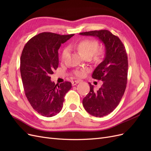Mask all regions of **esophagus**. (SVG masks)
Listing matches in <instances>:
<instances>
[{
    "mask_svg": "<svg viewBox=\"0 0 151 151\" xmlns=\"http://www.w3.org/2000/svg\"><path fill=\"white\" fill-rule=\"evenodd\" d=\"M80 82H81V81H74L72 82V86H75L78 83H79Z\"/></svg>",
    "mask_w": 151,
    "mask_h": 151,
    "instance_id": "obj_1",
    "label": "esophagus"
}]
</instances>
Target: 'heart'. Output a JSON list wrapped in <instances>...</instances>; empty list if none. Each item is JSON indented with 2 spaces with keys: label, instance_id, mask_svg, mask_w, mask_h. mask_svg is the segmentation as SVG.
Wrapping results in <instances>:
<instances>
[{
  "label": "heart",
  "instance_id": "b5f03b06",
  "mask_svg": "<svg viewBox=\"0 0 151 151\" xmlns=\"http://www.w3.org/2000/svg\"><path fill=\"white\" fill-rule=\"evenodd\" d=\"M98 48V43L96 40L86 39L81 41V42L77 45L76 48L79 50V52L83 55L84 57H91L96 51ZM68 52V48H65L63 50L62 53V58L64 59ZM74 74L79 77H83L85 74V70H77L74 71Z\"/></svg>",
  "mask_w": 151,
  "mask_h": 151
}]
</instances>
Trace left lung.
Instances as JSON below:
<instances>
[{"instance_id": "8db88e82", "label": "left lung", "mask_w": 151, "mask_h": 151, "mask_svg": "<svg viewBox=\"0 0 151 151\" xmlns=\"http://www.w3.org/2000/svg\"><path fill=\"white\" fill-rule=\"evenodd\" d=\"M98 38L104 45L105 57L95 68L92 77L103 82L98 91L89 83V93L83 100L87 112L96 117L108 115L116 108L124 94L127 83L128 57L125 46L108 30L79 33Z\"/></svg>"}]
</instances>
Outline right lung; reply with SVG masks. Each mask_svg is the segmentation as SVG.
Instances as JSON below:
<instances>
[{"instance_id":"add662e5","label":"right lung","mask_w":151,"mask_h":151,"mask_svg":"<svg viewBox=\"0 0 151 151\" xmlns=\"http://www.w3.org/2000/svg\"><path fill=\"white\" fill-rule=\"evenodd\" d=\"M74 35L44 32L31 38L22 50L20 71L26 96L43 116H53L62 110L65 96L72 88L67 81L55 84L50 75L58 68V49Z\"/></svg>"}]
</instances>
